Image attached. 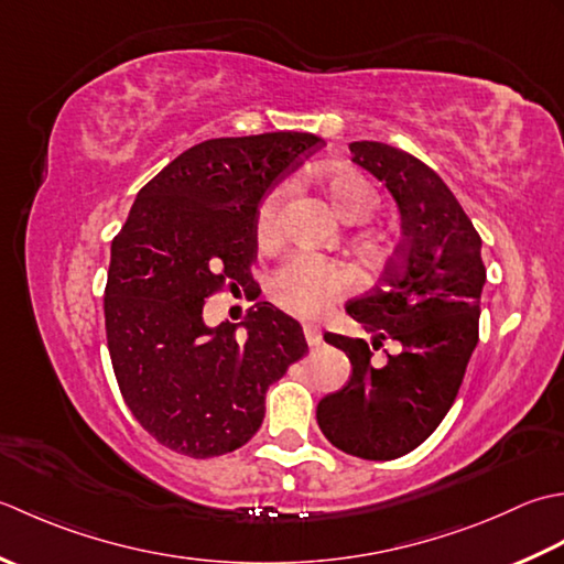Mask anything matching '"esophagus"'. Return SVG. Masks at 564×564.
I'll list each match as a JSON object with an SVG mask.
<instances>
[{"mask_svg":"<svg viewBox=\"0 0 564 564\" xmlns=\"http://www.w3.org/2000/svg\"><path fill=\"white\" fill-rule=\"evenodd\" d=\"M304 338H306V343H308V348H318L321 343H324V333H321L318 326L306 324V326H304Z\"/></svg>","mask_w":564,"mask_h":564,"instance_id":"esophagus-1","label":"esophagus"}]
</instances>
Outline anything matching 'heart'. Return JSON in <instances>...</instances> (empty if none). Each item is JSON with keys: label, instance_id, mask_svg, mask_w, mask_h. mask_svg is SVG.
<instances>
[{"label": "heart", "instance_id": "heart-1", "mask_svg": "<svg viewBox=\"0 0 564 564\" xmlns=\"http://www.w3.org/2000/svg\"><path fill=\"white\" fill-rule=\"evenodd\" d=\"M324 187L333 209L346 221H360L372 209V189L360 175L352 172H333L324 180ZM282 189L272 192L258 212V234L268 238L278 231ZM355 286V274L338 262L318 260L312 256H294L284 262L270 280L274 302L296 316H318L336 302L340 294Z\"/></svg>", "mask_w": 564, "mask_h": 564}]
</instances>
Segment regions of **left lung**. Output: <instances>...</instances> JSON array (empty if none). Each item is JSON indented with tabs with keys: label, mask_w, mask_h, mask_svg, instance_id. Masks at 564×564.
<instances>
[{
	"label": "left lung",
	"mask_w": 564,
	"mask_h": 564,
	"mask_svg": "<svg viewBox=\"0 0 564 564\" xmlns=\"http://www.w3.org/2000/svg\"><path fill=\"white\" fill-rule=\"evenodd\" d=\"M352 163L392 194L401 240L375 290L346 312L372 333H326L348 355L350 382L318 401L316 421L338 451L362 459L411 453L441 426L479 340V299L487 282L481 238L435 172L394 145L350 143ZM384 339L400 350L371 362Z\"/></svg>",
	"instance_id": "left-lung-1"
}]
</instances>
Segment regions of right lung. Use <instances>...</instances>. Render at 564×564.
Returning a JSON list of instances; mask_svg holds the SVG:
<instances>
[{
	"label": "right lung",
	"mask_w": 564,
	"mask_h": 564,
	"mask_svg": "<svg viewBox=\"0 0 564 564\" xmlns=\"http://www.w3.org/2000/svg\"><path fill=\"white\" fill-rule=\"evenodd\" d=\"M321 143L278 131L192 145L138 192L111 240L113 375L135 421L170 451L204 459L246 445L265 416L268 387L308 350L302 326L270 302L216 328L202 312L226 282L252 284L258 206Z\"/></svg>",
	"instance_id": "obj_1"
}]
</instances>
